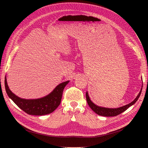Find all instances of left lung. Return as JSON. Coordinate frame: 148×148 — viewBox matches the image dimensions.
Masks as SVG:
<instances>
[{"label":"left lung","instance_id":"obj_1","mask_svg":"<svg viewBox=\"0 0 148 148\" xmlns=\"http://www.w3.org/2000/svg\"><path fill=\"white\" fill-rule=\"evenodd\" d=\"M142 88H143V85H142V88L141 89L140 92H139V94L135 99H134L132 102H130L128 104L123 106L122 107H118V108H106V107H101V106H98L96 105L95 103H93L91 101V100L90 99L88 92H86V101L88 102V104L89 105V107H90V108L97 115H99L101 116H104V117H114V116L118 115L120 114L121 113L123 112L126 110L128 108V107H130L135 104V103L138 101V98L140 97V96L141 95Z\"/></svg>","mask_w":148,"mask_h":148}]
</instances>
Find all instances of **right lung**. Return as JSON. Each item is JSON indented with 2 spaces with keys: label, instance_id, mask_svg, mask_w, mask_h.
<instances>
[{
  "label": "right lung",
  "instance_id": "obj_1",
  "mask_svg": "<svg viewBox=\"0 0 148 148\" xmlns=\"http://www.w3.org/2000/svg\"><path fill=\"white\" fill-rule=\"evenodd\" d=\"M69 82L61 83L48 95L34 99H23L16 96L9 89L6 77L5 78V88L8 97L26 113L33 115H44L53 112L60 105L64 89Z\"/></svg>",
  "mask_w": 148,
  "mask_h": 148
}]
</instances>
